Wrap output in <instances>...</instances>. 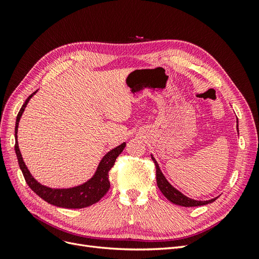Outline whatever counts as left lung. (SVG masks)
<instances>
[{
  "mask_svg": "<svg viewBox=\"0 0 259 259\" xmlns=\"http://www.w3.org/2000/svg\"><path fill=\"white\" fill-rule=\"evenodd\" d=\"M238 123V120H237ZM237 130H238V134H239V124H237ZM151 159L153 160L155 164V168H156V185H158L160 191L163 193L164 197H165L168 201H170L174 204L180 205V206H185V207H192V206H201V205H206L208 203L214 202L217 198L210 199L207 201H198V200H193L186 197L185 194H183L179 190H177L175 187L171 186L168 180L165 178V176L163 175L162 170L159 166L158 162L153 158V155L151 154Z\"/></svg>",
  "mask_w": 259,
  "mask_h": 259,
  "instance_id": "8db88e82",
  "label": "left lung"
}]
</instances>
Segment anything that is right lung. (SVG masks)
<instances>
[{"label": "right lung", "instance_id": "obj_1", "mask_svg": "<svg viewBox=\"0 0 259 259\" xmlns=\"http://www.w3.org/2000/svg\"><path fill=\"white\" fill-rule=\"evenodd\" d=\"M37 91L31 94V95L26 99L25 104L22 105L16 119V126H15V140H16V144H15V152H16L19 167L22 171L23 177L26 179V183L38 197L55 206L65 208H83L95 204V203H97L104 197L109 190V188H110L109 170H110L114 165L116 158L124 150L126 143L121 144L120 146L113 148L112 150L106 153L104 155V158L100 160L95 174H94L88 182L83 183L82 185L75 186L72 188H65V189H56V188H50L41 185L37 180H35V178H33L32 175H31L30 170L28 169L25 162H23L17 139L20 117L23 111H25L29 100L32 98V96Z\"/></svg>", "mask_w": 259, "mask_h": 259}]
</instances>
